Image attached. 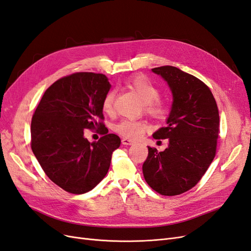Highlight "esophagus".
I'll list each match as a JSON object with an SVG mask.
<instances>
[{
    "instance_id": "1",
    "label": "esophagus",
    "mask_w": 251,
    "mask_h": 251,
    "mask_svg": "<svg viewBox=\"0 0 251 251\" xmlns=\"http://www.w3.org/2000/svg\"><path fill=\"white\" fill-rule=\"evenodd\" d=\"M122 142H123L124 145H133V144H135V141L128 139V138H123Z\"/></svg>"
}]
</instances>
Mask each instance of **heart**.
Wrapping results in <instances>:
<instances>
[{
  "label": "heart",
  "mask_w": 251,
  "mask_h": 251,
  "mask_svg": "<svg viewBox=\"0 0 251 251\" xmlns=\"http://www.w3.org/2000/svg\"><path fill=\"white\" fill-rule=\"evenodd\" d=\"M126 85L129 89H132L141 99L146 113L155 118H163L167 114L166 103L159 99L160 89L148 76L142 75L132 76L131 79H128ZM115 98V90L111 89L105 93L101 101V108L105 113H113ZM146 128H148V124L144 120L127 118L120 120L114 126L115 132H117L119 135L126 138H132V139L140 137L145 132Z\"/></svg>",
  "instance_id": "1"
}]
</instances>
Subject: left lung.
Here are the masks:
<instances>
[{
	"label": "left lung",
	"instance_id": "1",
	"mask_svg": "<svg viewBox=\"0 0 251 251\" xmlns=\"http://www.w3.org/2000/svg\"><path fill=\"white\" fill-rule=\"evenodd\" d=\"M162 75L174 94L167 126L154 139H169L164 151L149 146L143 176L149 186L165 196L192 189L215 158L219 136V112L211 89L196 76L175 66L151 70Z\"/></svg>",
	"mask_w": 251,
	"mask_h": 251
}]
</instances>
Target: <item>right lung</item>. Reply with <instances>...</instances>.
I'll list each match as a JSON object with an SVG mask.
<instances>
[{
	"mask_svg": "<svg viewBox=\"0 0 251 251\" xmlns=\"http://www.w3.org/2000/svg\"><path fill=\"white\" fill-rule=\"evenodd\" d=\"M111 85L102 74L75 73L43 93L31 122V149L49 178L64 191L83 194L105 177L120 138L108 134L101 101ZM85 128L100 129L98 143Z\"/></svg>",
	"mask_w": 251,
	"mask_h": 251,
	"instance_id": "right-lung-1",
	"label": "right lung"
}]
</instances>
